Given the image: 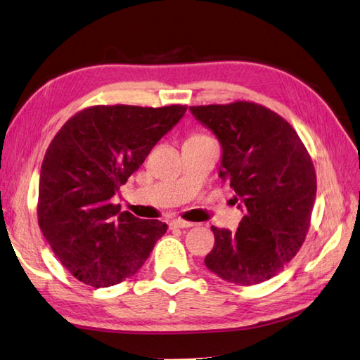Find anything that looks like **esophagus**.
Returning <instances> with one entry per match:
<instances>
[{"mask_svg": "<svg viewBox=\"0 0 360 360\" xmlns=\"http://www.w3.org/2000/svg\"><path fill=\"white\" fill-rule=\"evenodd\" d=\"M170 227L172 229H190V227H193V224L182 221V219H174L170 222Z\"/></svg>", "mask_w": 360, "mask_h": 360, "instance_id": "34e87169", "label": "esophagus"}]
</instances>
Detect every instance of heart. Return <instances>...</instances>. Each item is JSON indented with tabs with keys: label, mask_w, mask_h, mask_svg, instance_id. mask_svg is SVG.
I'll list each match as a JSON object with an SVG mask.
<instances>
[{
	"label": "heart",
	"mask_w": 360,
	"mask_h": 360,
	"mask_svg": "<svg viewBox=\"0 0 360 360\" xmlns=\"http://www.w3.org/2000/svg\"><path fill=\"white\" fill-rule=\"evenodd\" d=\"M191 138H207V135H202V133H195Z\"/></svg>",
	"instance_id": "heart-1"
}]
</instances>
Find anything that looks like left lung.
Returning <instances> with one entry per match:
<instances>
[{
  "instance_id": "1",
  "label": "left lung",
  "mask_w": 360,
  "mask_h": 360,
  "mask_svg": "<svg viewBox=\"0 0 360 360\" xmlns=\"http://www.w3.org/2000/svg\"><path fill=\"white\" fill-rule=\"evenodd\" d=\"M222 147L219 176L245 207L236 231L212 227L207 269L238 285L271 279L302 247L316 199V172L291 125L255 103L193 105Z\"/></svg>"
}]
</instances>
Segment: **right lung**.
I'll list each match as a JSON object with an SVG mask.
<instances>
[{
	"instance_id": "1",
	"label": "right lung",
	"mask_w": 360,
	"mask_h": 360,
	"mask_svg": "<svg viewBox=\"0 0 360 360\" xmlns=\"http://www.w3.org/2000/svg\"><path fill=\"white\" fill-rule=\"evenodd\" d=\"M186 105H94L56 133L41 165L38 224L60 262L95 288L135 274L167 225L112 202Z\"/></svg>"
}]
</instances>
